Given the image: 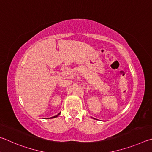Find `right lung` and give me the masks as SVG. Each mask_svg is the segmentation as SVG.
<instances>
[{
  "label": "right lung",
  "instance_id": "1",
  "mask_svg": "<svg viewBox=\"0 0 152 152\" xmlns=\"http://www.w3.org/2000/svg\"><path fill=\"white\" fill-rule=\"evenodd\" d=\"M60 113H61V112L59 113H58L57 115H55V116H53V117H51V118H47V119H53V118H57V116H58L60 115Z\"/></svg>",
  "mask_w": 152,
  "mask_h": 152
}]
</instances>
